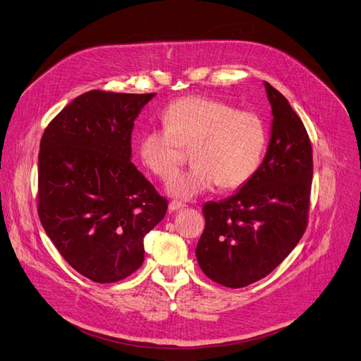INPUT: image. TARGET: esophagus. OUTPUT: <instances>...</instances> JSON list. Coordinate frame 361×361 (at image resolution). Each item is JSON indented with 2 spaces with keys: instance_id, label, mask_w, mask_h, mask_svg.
I'll return each instance as SVG.
<instances>
[{
  "instance_id": "obj_1",
  "label": "esophagus",
  "mask_w": 361,
  "mask_h": 361,
  "mask_svg": "<svg viewBox=\"0 0 361 361\" xmlns=\"http://www.w3.org/2000/svg\"><path fill=\"white\" fill-rule=\"evenodd\" d=\"M185 209V204L181 203V202H170V204H168V210L170 212H178V210H183Z\"/></svg>"
}]
</instances>
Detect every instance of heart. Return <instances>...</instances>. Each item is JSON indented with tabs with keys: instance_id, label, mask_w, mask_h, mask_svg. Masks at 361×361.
<instances>
[{
	"instance_id": "heart-1",
	"label": "heart",
	"mask_w": 361,
	"mask_h": 361,
	"mask_svg": "<svg viewBox=\"0 0 361 361\" xmlns=\"http://www.w3.org/2000/svg\"><path fill=\"white\" fill-rule=\"evenodd\" d=\"M164 123L143 133L139 155L155 176L168 180L182 163V148H195V166L172 176L166 185L174 199L193 200L219 184L226 190L243 187L262 161L267 133L252 111H236L221 100L190 95L165 110Z\"/></svg>"
}]
</instances>
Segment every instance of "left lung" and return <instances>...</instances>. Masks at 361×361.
I'll list each match as a JSON object with an SVG mask.
<instances>
[{
    "instance_id": "obj_1",
    "label": "left lung",
    "mask_w": 361,
    "mask_h": 361,
    "mask_svg": "<svg viewBox=\"0 0 361 361\" xmlns=\"http://www.w3.org/2000/svg\"><path fill=\"white\" fill-rule=\"evenodd\" d=\"M271 106L269 148L254 177L224 200L203 206L196 257L202 271L231 289L270 274L306 229L314 164L302 120L264 81Z\"/></svg>"
}]
</instances>
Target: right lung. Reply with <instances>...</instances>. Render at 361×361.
I'll return each instance as SVG.
<instances>
[{"label": "right lung", "mask_w": 361, "mask_h": 361, "mask_svg": "<svg viewBox=\"0 0 361 361\" xmlns=\"http://www.w3.org/2000/svg\"><path fill=\"white\" fill-rule=\"evenodd\" d=\"M157 94L90 91L46 128L39 152V218L69 266L114 283L143 262V238L166 200L130 162L132 132Z\"/></svg>", "instance_id": "obj_1"}]
</instances>
